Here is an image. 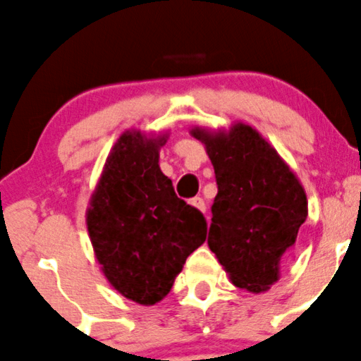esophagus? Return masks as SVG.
Here are the masks:
<instances>
[{"label":"esophagus","mask_w":361,"mask_h":361,"mask_svg":"<svg viewBox=\"0 0 361 361\" xmlns=\"http://www.w3.org/2000/svg\"><path fill=\"white\" fill-rule=\"evenodd\" d=\"M190 204L193 207H197L200 212H206V202H204L202 197H193V199L190 200Z\"/></svg>","instance_id":"1"}]
</instances>
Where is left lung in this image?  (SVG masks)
<instances>
[{
    "instance_id": "left-lung-1",
    "label": "left lung",
    "mask_w": 361,
    "mask_h": 361,
    "mask_svg": "<svg viewBox=\"0 0 361 361\" xmlns=\"http://www.w3.org/2000/svg\"><path fill=\"white\" fill-rule=\"evenodd\" d=\"M214 166L218 193L207 245L231 283L252 294L280 279V263L308 218L301 181L261 133L245 123L228 130L192 128Z\"/></svg>"
}]
</instances>
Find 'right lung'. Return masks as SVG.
<instances>
[{
  "label": "right lung",
  "mask_w": 361,
  "mask_h": 361,
  "mask_svg": "<svg viewBox=\"0 0 361 361\" xmlns=\"http://www.w3.org/2000/svg\"><path fill=\"white\" fill-rule=\"evenodd\" d=\"M169 133L124 131L114 143L86 209L100 270L130 301L152 306L169 294L187 257L204 244L202 212L178 199L159 168Z\"/></svg>",
  "instance_id": "obj_1"
}]
</instances>
